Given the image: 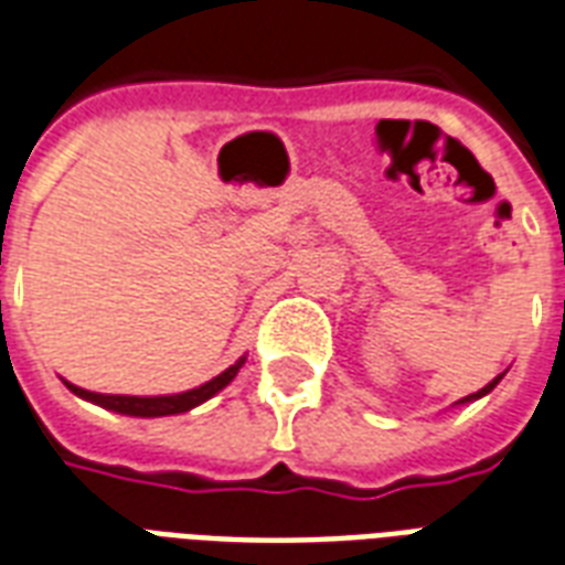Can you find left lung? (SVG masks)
Instances as JSON below:
<instances>
[{
    "instance_id": "obj_1",
    "label": "left lung",
    "mask_w": 565,
    "mask_h": 565,
    "mask_svg": "<svg viewBox=\"0 0 565 565\" xmlns=\"http://www.w3.org/2000/svg\"><path fill=\"white\" fill-rule=\"evenodd\" d=\"M500 380H503V374H500V377H494V380H491V383H488V386H482V388H479V392H473V395H467V398L455 401V404H470V401H479V398H482V395H488V392H491V388H494L497 383H500Z\"/></svg>"
}]
</instances>
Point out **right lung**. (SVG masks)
I'll return each mask as SVG.
<instances>
[{
    "label": "right lung",
    "mask_w": 565,
    "mask_h": 565,
    "mask_svg": "<svg viewBox=\"0 0 565 565\" xmlns=\"http://www.w3.org/2000/svg\"><path fill=\"white\" fill-rule=\"evenodd\" d=\"M245 365V356L236 359L227 371H221L218 377L206 380L203 386L188 388V392H177V395H102V392H89V388L74 386L65 380V386L83 401H92L104 411L122 413V416H137V419H158V416H177V413H188L200 407L203 401L215 398L221 388L230 386V380L239 374V367Z\"/></svg>",
    "instance_id": "obj_1"
}]
</instances>
